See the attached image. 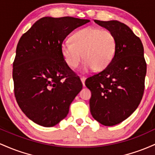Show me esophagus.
<instances>
[{
	"label": "esophagus",
	"mask_w": 155,
	"mask_h": 155,
	"mask_svg": "<svg viewBox=\"0 0 155 155\" xmlns=\"http://www.w3.org/2000/svg\"><path fill=\"white\" fill-rule=\"evenodd\" d=\"M81 80L82 81L83 86H85V80H86V78H85V77H81Z\"/></svg>",
	"instance_id": "esophagus-1"
}]
</instances>
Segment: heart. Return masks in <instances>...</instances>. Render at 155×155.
I'll use <instances>...</instances> for the list:
<instances>
[{"instance_id": "obj_1", "label": "heart", "mask_w": 155, "mask_h": 155, "mask_svg": "<svg viewBox=\"0 0 155 155\" xmlns=\"http://www.w3.org/2000/svg\"><path fill=\"white\" fill-rule=\"evenodd\" d=\"M70 41L61 45V53L66 64L75 69L83 60V69L95 71L105 69L115 55L116 39L112 32L105 29L88 27L77 31Z\"/></svg>"}]
</instances>
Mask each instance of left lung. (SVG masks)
<instances>
[{
  "label": "left lung",
  "mask_w": 155,
  "mask_h": 155,
  "mask_svg": "<svg viewBox=\"0 0 155 155\" xmlns=\"http://www.w3.org/2000/svg\"><path fill=\"white\" fill-rule=\"evenodd\" d=\"M96 23L111 31L116 39L115 55L109 65L86 79L91 92L90 111L105 126L124 121L137 109L143 97L147 63L140 38L125 24L116 20Z\"/></svg>",
  "instance_id": "1"
}]
</instances>
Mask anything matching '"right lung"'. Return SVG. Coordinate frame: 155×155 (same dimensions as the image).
<instances>
[{
  "instance_id": "add662e5",
  "label": "right lung",
  "mask_w": 155,
  "mask_h": 155,
  "mask_svg": "<svg viewBox=\"0 0 155 155\" xmlns=\"http://www.w3.org/2000/svg\"><path fill=\"white\" fill-rule=\"evenodd\" d=\"M72 17H45L21 36L13 62L14 91L22 112L36 124L50 127L67 116L83 87L66 64L64 40L89 22Z\"/></svg>"
}]
</instances>
